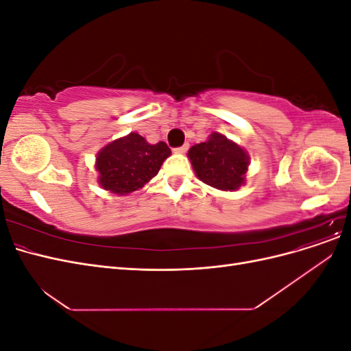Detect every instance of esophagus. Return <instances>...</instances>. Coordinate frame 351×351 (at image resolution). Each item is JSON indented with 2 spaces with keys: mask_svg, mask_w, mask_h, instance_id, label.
<instances>
[{
  "mask_svg": "<svg viewBox=\"0 0 351 351\" xmlns=\"http://www.w3.org/2000/svg\"><path fill=\"white\" fill-rule=\"evenodd\" d=\"M187 149H189V145L186 143V145H183V146L176 147L174 152H176V154H184V152H187Z\"/></svg>",
  "mask_w": 351,
  "mask_h": 351,
  "instance_id": "1",
  "label": "esophagus"
}]
</instances>
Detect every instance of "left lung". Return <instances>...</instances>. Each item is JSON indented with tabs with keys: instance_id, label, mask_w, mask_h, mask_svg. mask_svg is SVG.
I'll return each instance as SVG.
<instances>
[{
	"instance_id": "1",
	"label": "left lung",
	"mask_w": 351,
	"mask_h": 351,
	"mask_svg": "<svg viewBox=\"0 0 351 351\" xmlns=\"http://www.w3.org/2000/svg\"><path fill=\"white\" fill-rule=\"evenodd\" d=\"M187 156L205 184L232 192L246 182L247 152L219 133H212L206 142L190 147Z\"/></svg>"
}]
</instances>
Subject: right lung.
<instances>
[{"label":"right lung","mask_w":351,"mask_h":351,"mask_svg":"<svg viewBox=\"0 0 351 351\" xmlns=\"http://www.w3.org/2000/svg\"><path fill=\"white\" fill-rule=\"evenodd\" d=\"M169 155L171 149L165 142L151 145L141 134L130 133L98 152V183L111 193L129 195L152 180Z\"/></svg>","instance_id":"1"}]
</instances>
